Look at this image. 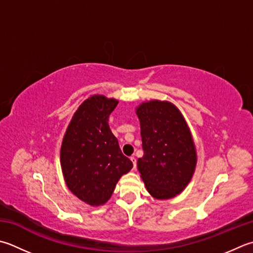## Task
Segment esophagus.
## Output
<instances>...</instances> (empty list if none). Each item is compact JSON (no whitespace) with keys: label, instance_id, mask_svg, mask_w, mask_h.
<instances>
[{"label":"esophagus","instance_id":"obj_1","mask_svg":"<svg viewBox=\"0 0 253 253\" xmlns=\"http://www.w3.org/2000/svg\"><path fill=\"white\" fill-rule=\"evenodd\" d=\"M130 160L133 165V170H136V167H137V161H136V158L135 157H130Z\"/></svg>","mask_w":253,"mask_h":253}]
</instances>
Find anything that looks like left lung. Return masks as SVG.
Here are the masks:
<instances>
[{
    "mask_svg": "<svg viewBox=\"0 0 253 253\" xmlns=\"http://www.w3.org/2000/svg\"><path fill=\"white\" fill-rule=\"evenodd\" d=\"M143 157L138 170L148 192L158 200L174 197L194 173L196 151L189 127L169 102L151 101L137 108Z\"/></svg>",
    "mask_w": 253,
    "mask_h": 253,
    "instance_id": "8db88e82",
    "label": "left lung"
}]
</instances>
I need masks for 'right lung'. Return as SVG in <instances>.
<instances>
[{
    "mask_svg": "<svg viewBox=\"0 0 253 253\" xmlns=\"http://www.w3.org/2000/svg\"><path fill=\"white\" fill-rule=\"evenodd\" d=\"M118 102L103 95L84 101L72 117L61 146V168L74 195L92 206L106 203L132 162L122 153L108 118Z\"/></svg>",
    "mask_w": 253,
    "mask_h": 253,
    "instance_id": "obj_1",
    "label": "right lung"
}]
</instances>
